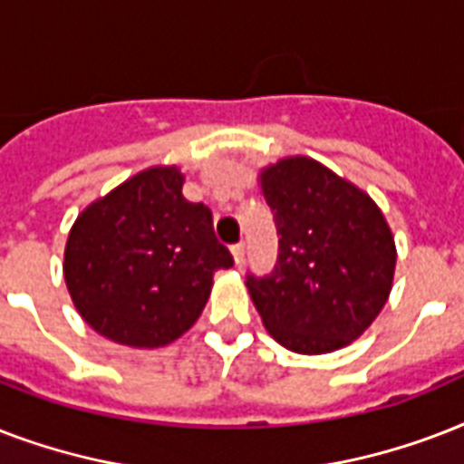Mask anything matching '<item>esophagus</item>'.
I'll return each mask as SVG.
<instances>
[{
	"label": "esophagus",
	"instance_id": "esophagus-1",
	"mask_svg": "<svg viewBox=\"0 0 464 464\" xmlns=\"http://www.w3.org/2000/svg\"><path fill=\"white\" fill-rule=\"evenodd\" d=\"M233 253V260H236V265H243V260H246V243L240 240V243H236V246L231 247Z\"/></svg>",
	"mask_w": 464,
	"mask_h": 464
}]
</instances>
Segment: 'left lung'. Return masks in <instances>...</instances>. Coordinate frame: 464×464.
Segmentation results:
<instances>
[{"instance_id":"1","label":"left lung","mask_w":464,"mask_h":464,"mask_svg":"<svg viewBox=\"0 0 464 464\" xmlns=\"http://www.w3.org/2000/svg\"><path fill=\"white\" fill-rule=\"evenodd\" d=\"M279 255L246 276L269 334L296 353H327L363 334L392 289L395 240L366 192L296 156L260 175Z\"/></svg>"}]
</instances>
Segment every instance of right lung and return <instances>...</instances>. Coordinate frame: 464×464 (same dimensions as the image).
<instances>
[{"mask_svg": "<svg viewBox=\"0 0 464 464\" xmlns=\"http://www.w3.org/2000/svg\"><path fill=\"white\" fill-rule=\"evenodd\" d=\"M178 168H149L76 218L64 282L76 310L103 337L154 349L202 315L217 269L233 255L214 236L211 209L182 197Z\"/></svg>", "mask_w": 464, "mask_h": 464, "instance_id": "1", "label": "right lung"}]
</instances>
